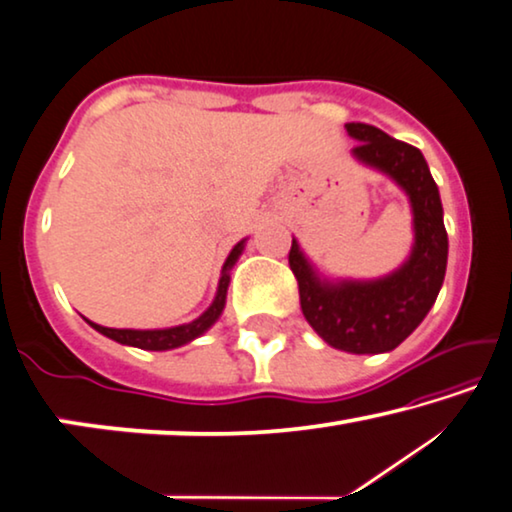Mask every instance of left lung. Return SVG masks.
<instances>
[{"instance_id": "left-lung-1", "label": "left lung", "mask_w": 512, "mask_h": 512, "mask_svg": "<svg viewBox=\"0 0 512 512\" xmlns=\"http://www.w3.org/2000/svg\"><path fill=\"white\" fill-rule=\"evenodd\" d=\"M358 140L352 156L393 179L409 197L414 246L398 269L375 280H331L292 239L289 266L299 280L301 310L315 333L349 354H386L407 340L437 301L448 262L444 207L430 167L416 147L370 124H345Z\"/></svg>"}]
</instances>
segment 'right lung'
<instances>
[{"mask_svg": "<svg viewBox=\"0 0 512 512\" xmlns=\"http://www.w3.org/2000/svg\"><path fill=\"white\" fill-rule=\"evenodd\" d=\"M243 248H246V239H241L230 250V255H227L225 264H223V271H220L216 296H213L209 308L204 310L200 317L193 319V322L170 326V329H108V326L89 322L87 317H85V322L91 326V329L103 333L105 338L119 342V345L147 349V352H167V349H177L181 345H188V342H193L195 338H200V335L207 333L211 326L218 322L220 315H223L225 301H227V287H230V271L234 269L236 259L241 257Z\"/></svg>", "mask_w": 512, "mask_h": 512, "instance_id": "add662e5", "label": "right lung"}]
</instances>
